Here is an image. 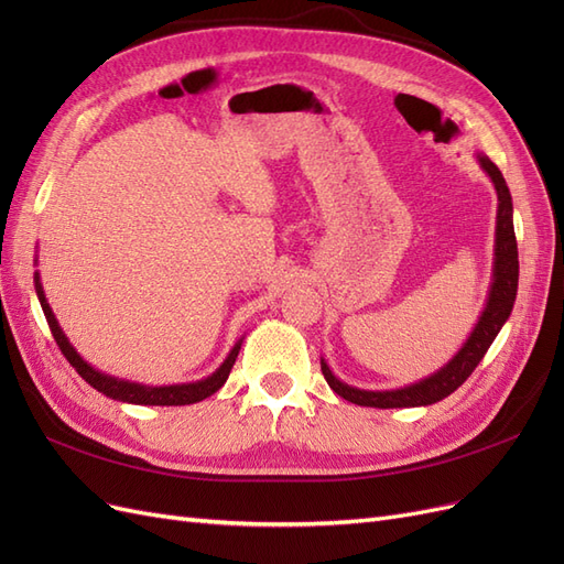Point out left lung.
Returning <instances> with one entry per match:
<instances>
[{"instance_id":"8db88e82","label":"left lung","mask_w":564,"mask_h":564,"mask_svg":"<svg viewBox=\"0 0 564 564\" xmlns=\"http://www.w3.org/2000/svg\"><path fill=\"white\" fill-rule=\"evenodd\" d=\"M477 162L489 174L494 187H497L499 209H497V242H494V280L489 289V299L485 311L477 319L475 329L470 332L468 340L464 344L452 360L431 373L429 379H421L419 383L395 388V390H360L352 388L344 381H338L327 362L319 360L322 373L327 379L329 388L344 400L360 404V406H379V409H398V406H425L445 400L447 395L464 383L473 369L480 365L485 352L494 344V338L501 332L510 311H513L516 294H518V242L513 230V199H510L508 185L499 172V166L489 158L477 155Z\"/></svg>"}]
</instances>
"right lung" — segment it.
<instances>
[{
    "instance_id": "obj_1",
    "label": "right lung",
    "mask_w": 564,
    "mask_h": 564,
    "mask_svg": "<svg viewBox=\"0 0 564 564\" xmlns=\"http://www.w3.org/2000/svg\"><path fill=\"white\" fill-rule=\"evenodd\" d=\"M35 292H37V299L42 303V311L46 315V322H48V329L51 334H54L56 344L61 348V352L65 355V360L70 362L79 377L87 381L89 386H94L98 392H104V395L112 398V400H119V402H129V404H155V406H181V404H195L204 398L214 395V392L224 386L228 381V373L237 360V352H240L242 348V338L237 340L235 348L230 350V355L224 360V365H220L212 377L202 379V381H195V383H181V386H141V383H131V381H122V379H115V377H108V373L94 369L91 365H87L82 360V357L77 355V350L70 346V340L65 338L63 329L58 327L56 322V315L51 313L48 303H46V296H44V289H42V282H40V272H35Z\"/></svg>"
}]
</instances>
